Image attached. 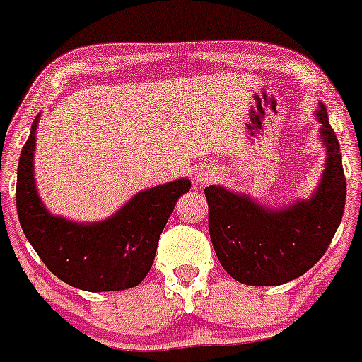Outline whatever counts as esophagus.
Listing matches in <instances>:
<instances>
[{
	"label": "esophagus",
	"mask_w": 362,
	"mask_h": 362,
	"mask_svg": "<svg viewBox=\"0 0 362 362\" xmlns=\"http://www.w3.org/2000/svg\"><path fill=\"white\" fill-rule=\"evenodd\" d=\"M214 179V172H209V170H201L196 174V185H199V187H203V185L210 183Z\"/></svg>",
	"instance_id": "esophagus-1"
}]
</instances>
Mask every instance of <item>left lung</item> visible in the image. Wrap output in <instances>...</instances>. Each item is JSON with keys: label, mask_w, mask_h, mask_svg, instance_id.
Returning a JSON list of instances; mask_svg holds the SVG:
<instances>
[{"label": "left lung", "mask_w": 362, "mask_h": 362, "mask_svg": "<svg viewBox=\"0 0 362 362\" xmlns=\"http://www.w3.org/2000/svg\"><path fill=\"white\" fill-rule=\"evenodd\" d=\"M326 145L321 183L310 199L270 210L248 196L206 187L209 230L219 263L243 284L277 286L297 279L325 255L343 219L346 177L326 107L315 112Z\"/></svg>", "instance_id": "1"}]
</instances>
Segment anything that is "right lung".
<instances>
[{
  "label": "right lung",
  "mask_w": 362,
  "mask_h": 362,
  "mask_svg": "<svg viewBox=\"0 0 362 362\" xmlns=\"http://www.w3.org/2000/svg\"><path fill=\"white\" fill-rule=\"evenodd\" d=\"M37 117L21 148L16 185V209L25 238L54 276L74 288L114 292L137 286L152 268L159 235L175 201L190 190V181L177 179L139 192L99 223L52 216L37 196L32 174Z\"/></svg>",
  "instance_id": "1"
}]
</instances>
